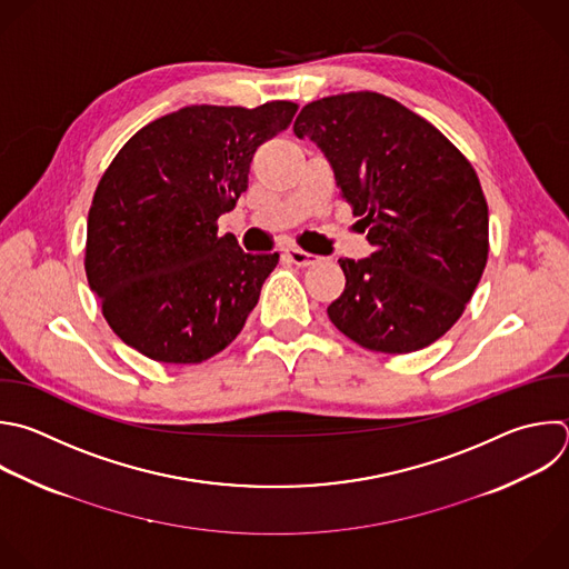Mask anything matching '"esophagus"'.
<instances>
[{
  "label": "esophagus",
  "instance_id": "1",
  "mask_svg": "<svg viewBox=\"0 0 569 569\" xmlns=\"http://www.w3.org/2000/svg\"><path fill=\"white\" fill-rule=\"evenodd\" d=\"M286 254H288V259H290L295 266H301V268H308V266L317 263V257H315V254H310V252H306V250H301V248H297V246H288V248H286Z\"/></svg>",
  "mask_w": 569,
  "mask_h": 569
}]
</instances>
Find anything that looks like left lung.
<instances>
[{"label":"left lung","instance_id":"obj_1","mask_svg":"<svg viewBox=\"0 0 569 569\" xmlns=\"http://www.w3.org/2000/svg\"><path fill=\"white\" fill-rule=\"evenodd\" d=\"M292 131L326 153L372 246L368 259H339L346 288L330 321L375 352L431 346L462 317L487 266L476 169L429 120L375 91L315 100Z\"/></svg>","mask_w":569,"mask_h":569}]
</instances>
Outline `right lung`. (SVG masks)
I'll return each instance as SVG.
<instances>
[{
  "instance_id": "add662e5",
  "label": "right lung",
  "mask_w": 569,
  "mask_h": 569,
  "mask_svg": "<svg viewBox=\"0 0 569 569\" xmlns=\"http://www.w3.org/2000/svg\"><path fill=\"white\" fill-rule=\"evenodd\" d=\"M297 104H192L136 131L89 210L84 270L111 330L162 363H201L243 330L279 254H248L219 217L248 189L254 151Z\"/></svg>"
}]
</instances>
